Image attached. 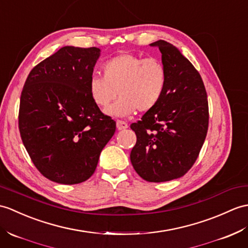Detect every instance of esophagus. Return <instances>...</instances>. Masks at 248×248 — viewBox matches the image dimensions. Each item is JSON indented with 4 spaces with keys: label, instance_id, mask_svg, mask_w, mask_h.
<instances>
[{
    "label": "esophagus",
    "instance_id": "esophagus-1",
    "mask_svg": "<svg viewBox=\"0 0 248 248\" xmlns=\"http://www.w3.org/2000/svg\"><path fill=\"white\" fill-rule=\"evenodd\" d=\"M116 126H117L118 130H124V129L128 128V124L124 122V120H117Z\"/></svg>",
    "mask_w": 248,
    "mask_h": 248
}]
</instances>
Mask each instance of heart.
Instances as JSON below:
<instances>
[{"label": "heart", "mask_w": 248, "mask_h": 248, "mask_svg": "<svg viewBox=\"0 0 248 248\" xmlns=\"http://www.w3.org/2000/svg\"><path fill=\"white\" fill-rule=\"evenodd\" d=\"M101 76L91 77L89 92L96 105L113 116H126L136 111H150L166 91L168 72L156 57L122 54L103 63Z\"/></svg>", "instance_id": "heart-1"}]
</instances>
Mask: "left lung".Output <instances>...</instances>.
Listing matches in <instances>:
<instances>
[{"mask_svg":"<svg viewBox=\"0 0 248 248\" xmlns=\"http://www.w3.org/2000/svg\"><path fill=\"white\" fill-rule=\"evenodd\" d=\"M150 45L162 53L168 81L157 105L131 124L136 143L130 159L143 180L162 183L191 169L207 135L209 110L204 82L192 63L164 40Z\"/></svg>","mask_w":248,"mask_h":248,"instance_id":"left-lung-1","label":"left lung"}]
</instances>
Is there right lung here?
<instances>
[{"instance_id": "obj_1", "label": "right lung", "mask_w": 248, "mask_h": 248, "mask_svg": "<svg viewBox=\"0 0 248 248\" xmlns=\"http://www.w3.org/2000/svg\"><path fill=\"white\" fill-rule=\"evenodd\" d=\"M97 47L64 46L31 71L23 86L19 130L27 153L48 180L73 185L95 172L116 123L92 100Z\"/></svg>"}]
</instances>
